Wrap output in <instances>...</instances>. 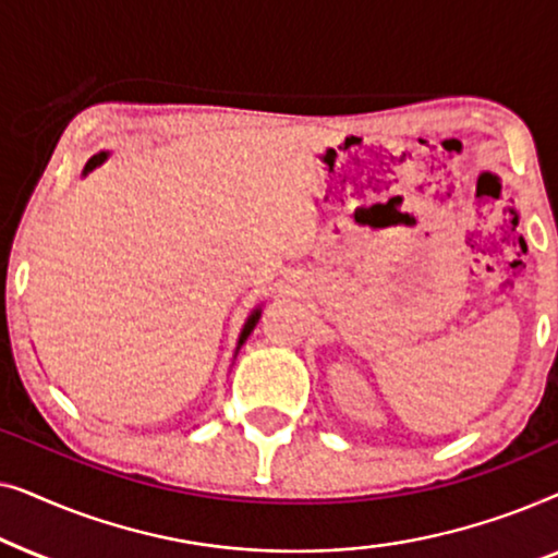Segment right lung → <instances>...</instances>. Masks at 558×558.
Wrapping results in <instances>:
<instances>
[{
	"label": "right lung",
	"instance_id": "add662e5",
	"mask_svg": "<svg viewBox=\"0 0 558 558\" xmlns=\"http://www.w3.org/2000/svg\"><path fill=\"white\" fill-rule=\"evenodd\" d=\"M106 159H109V151H98V155H94V157H90L88 159V162H86V167H83V178H86V174L88 172H94L96 170V167H101L104 162H106ZM258 317H262V304H258V307L256 310H251V315L246 317V323H243V327H241V332H239V342H235V353H233V357L235 355H239V350H241V345H243V342H246V338H248V335L251 332H254V327H256V323H258Z\"/></svg>",
	"mask_w": 558,
	"mask_h": 558
}]
</instances>
